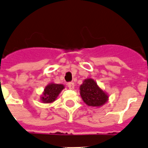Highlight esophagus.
Listing matches in <instances>:
<instances>
[{
    "label": "esophagus",
    "instance_id": "obj_1",
    "mask_svg": "<svg viewBox=\"0 0 148 148\" xmlns=\"http://www.w3.org/2000/svg\"><path fill=\"white\" fill-rule=\"evenodd\" d=\"M68 87L69 88V89H74V82H69L68 83Z\"/></svg>",
    "mask_w": 148,
    "mask_h": 148
}]
</instances>
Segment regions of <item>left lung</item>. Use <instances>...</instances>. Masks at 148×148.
Listing matches in <instances>:
<instances>
[{
	"label": "left lung",
	"mask_w": 148,
	"mask_h": 148,
	"mask_svg": "<svg viewBox=\"0 0 148 148\" xmlns=\"http://www.w3.org/2000/svg\"><path fill=\"white\" fill-rule=\"evenodd\" d=\"M79 94L83 102L90 107L99 108L107 103L109 96L94 79L87 78L79 86Z\"/></svg>",
	"instance_id": "left-lung-1"
}]
</instances>
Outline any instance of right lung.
I'll use <instances>...</instances> for the list:
<instances>
[{"label":"right lung","mask_w":148,"mask_h":148,"mask_svg":"<svg viewBox=\"0 0 148 148\" xmlns=\"http://www.w3.org/2000/svg\"><path fill=\"white\" fill-rule=\"evenodd\" d=\"M64 88L65 86L62 84H56L54 82L48 84L40 96V100L42 103H52L58 99L59 94Z\"/></svg>","instance_id":"add662e5"}]
</instances>
